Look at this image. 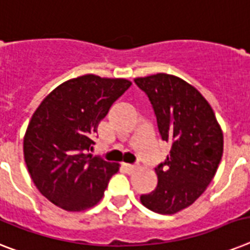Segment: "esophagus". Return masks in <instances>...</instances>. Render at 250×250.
<instances>
[{
	"label": "esophagus",
	"mask_w": 250,
	"mask_h": 250,
	"mask_svg": "<svg viewBox=\"0 0 250 250\" xmlns=\"http://www.w3.org/2000/svg\"><path fill=\"white\" fill-rule=\"evenodd\" d=\"M122 168H123V171H125V173H132V172L135 171V166H132V164L122 163Z\"/></svg>",
	"instance_id": "obj_1"
}]
</instances>
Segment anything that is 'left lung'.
Segmentation results:
<instances>
[{
	"label": "left lung",
	"mask_w": 250,
	"mask_h": 250,
	"mask_svg": "<svg viewBox=\"0 0 250 250\" xmlns=\"http://www.w3.org/2000/svg\"><path fill=\"white\" fill-rule=\"evenodd\" d=\"M147 95L169 155L155 168L158 185L140 196L147 209L174 214L202 195L214 177L224 153V133L208 101L176 76L158 73L135 78Z\"/></svg>",
	"instance_id": "left-lung-1"
}]
</instances>
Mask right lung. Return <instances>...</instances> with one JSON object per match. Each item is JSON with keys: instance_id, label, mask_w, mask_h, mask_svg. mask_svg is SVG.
<instances>
[{"instance_id": "obj_1", "label": "right lung", "mask_w": 250, "mask_h": 250, "mask_svg": "<svg viewBox=\"0 0 250 250\" xmlns=\"http://www.w3.org/2000/svg\"><path fill=\"white\" fill-rule=\"evenodd\" d=\"M132 83L95 74L77 77L48 93L24 136V159L36 188L55 206L81 212L96 206L119 164L87 151L97 125Z\"/></svg>"}]
</instances>
